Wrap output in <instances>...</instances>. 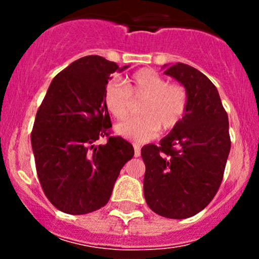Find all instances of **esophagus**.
<instances>
[{"mask_svg": "<svg viewBox=\"0 0 259 259\" xmlns=\"http://www.w3.org/2000/svg\"><path fill=\"white\" fill-rule=\"evenodd\" d=\"M134 155H135V158L140 156V146L137 144H134Z\"/></svg>", "mask_w": 259, "mask_h": 259, "instance_id": "34e87169", "label": "esophagus"}]
</instances>
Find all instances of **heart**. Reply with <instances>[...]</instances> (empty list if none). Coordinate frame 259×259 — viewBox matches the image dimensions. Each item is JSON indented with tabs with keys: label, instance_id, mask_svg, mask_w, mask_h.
<instances>
[{
	"label": "heart",
	"instance_id": "obj_1",
	"mask_svg": "<svg viewBox=\"0 0 259 259\" xmlns=\"http://www.w3.org/2000/svg\"><path fill=\"white\" fill-rule=\"evenodd\" d=\"M142 104L134 117L117 125L116 133L122 138L145 143L163 132L178 127L189 110V93L178 82H169L151 69H142L133 74L125 86L109 81L104 90V105L116 120L126 119L133 103Z\"/></svg>",
	"mask_w": 259,
	"mask_h": 259
}]
</instances>
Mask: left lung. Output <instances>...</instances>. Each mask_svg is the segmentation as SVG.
I'll return each mask as SVG.
<instances>
[{
	"instance_id": "1",
	"label": "left lung",
	"mask_w": 259,
	"mask_h": 259,
	"mask_svg": "<svg viewBox=\"0 0 259 259\" xmlns=\"http://www.w3.org/2000/svg\"><path fill=\"white\" fill-rule=\"evenodd\" d=\"M164 74L187 88L189 110L159 145L143 146L144 197L154 213L183 219L204 209L221 187L231 150L229 122L218 90L199 70L178 62Z\"/></svg>"
}]
</instances>
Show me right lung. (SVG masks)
Masks as SVG:
<instances>
[{"label":"right lung","mask_w":259,"mask_h":259,"mask_svg":"<svg viewBox=\"0 0 259 259\" xmlns=\"http://www.w3.org/2000/svg\"><path fill=\"white\" fill-rule=\"evenodd\" d=\"M126 67L98 55L81 57L54 77L38 108L31 133L36 171L48 199L64 213L104 207L120 170L134 156L129 142L110 137L104 105L110 75ZM105 136V146L93 145Z\"/></svg>","instance_id":"add662e5"}]
</instances>
